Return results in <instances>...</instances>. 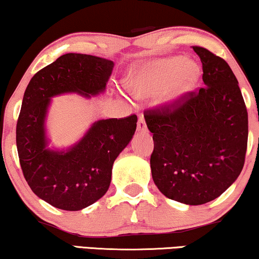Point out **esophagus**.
<instances>
[{
	"instance_id": "obj_1",
	"label": "esophagus",
	"mask_w": 259,
	"mask_h": 259,
	"mask_svg": "<svg viewBox=\"0 0 259 259\" xmlns=\"http://www.w3.org/2000/svg\"><path fill=\"white\" fill-rule=\"evenodd\" d=\"M138 132L140 133H146L147 132V126H146V121H145L144 116H140L139 120H138V127H137Z\"/></svg>"
}]
</instances>
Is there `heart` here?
<instances>
[{
    "label": "heart",
    "mask_w": 259,
    "mask_h": 259,
    "mask_svg": "<svg viewBox=\"0 0 259 259\" xmlns=\"http://www.w3.org/2000/svg\"><path fill=\"white\" fill-rule=\"evenodd\" d=\"M200 69L184 56L153 60L131 74L127 87L133 97H154L165 90L164 101L172 104L190 93L199 80Z\"/></svg>",
    "instance_id": "heart-1"
}]
</instances>
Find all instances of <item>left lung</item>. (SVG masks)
<instances>
[{
	"mask_svg": "<svg viewBox=\"0 0 259 259\" xmlns=\"http://www.w3.org/2000/svg\"><path fill=\"white\" fill-rule=\"evenodd\" d=\"M205 87L171 105L145 111L153 133L152 178L169 199L201 205L215 199L242 172L247 147V111L224 59L193 46Z\"/></svg>",
	"mask_w": 259,
	"mask_h": 259,
	"instance_id": "1",
	"label": "left lung"
}]
</instances>
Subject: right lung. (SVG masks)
<instances>
[{"label":"right lung","instance_id":"add662e5","mask_svg":"<svg viewBox=\"0 0 259 259\" xmlns=\"http://www.w3.org/2000/svg\"><path fill=\"white\" fill-rule=\"evenodd\" d=\"M113 67L111 60L68 53L38 70L24 92L16 125L20 165L31 191L56 208L82 210L107 192L113 162L133 138L138 118L99 120L68 150H49L45 120L51 98L102 93Z\"/></svg>","mask_w":259,"mask_h":259}]
</instances>
